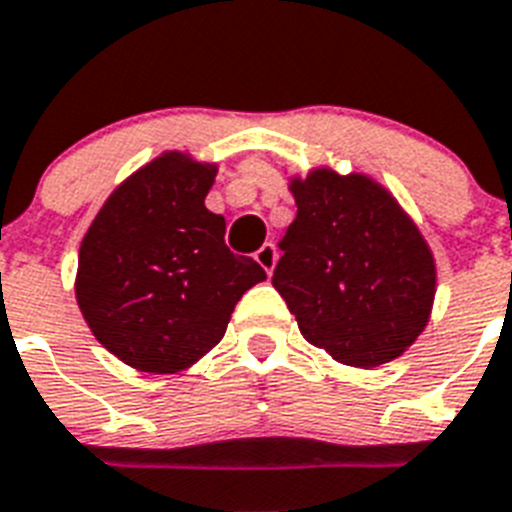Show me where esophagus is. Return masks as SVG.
Segmentation results:
<instances>
[{"instance_id":"34e87169","label":"esophagus","mask_w":512,"mask_h":512,"mask_svg":"<svg viewBox=\"0 0 512 512\" xmlns=\"http://www.w3.org/2000/svg\"><path fill=\"white\" fill-rule=\"evenodd\" d=\"M255 260H257V265H260V268H263L265 273L270 276V273H273V268H276V263H278L276 244H263V247L255 252Z\"/></svg>"}]
</instances>
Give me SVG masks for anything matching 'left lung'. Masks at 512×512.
Segmentation results:
<instances>
[{
	"instance_id": "1",
	"label": "left lung",
	"mask_w": 512,
	"mask_h": 512,
	"mask_svg": "<svg viewBox=\"0 0 512 512\" xmlns=\"http://www.w3.org/2000/svg\"><path fill=\"white\" fill-rule=\"evenodd\" d=\"M296 218L273 286L312 346L349 367L393 362L427 328L437 291L432 247L388 187L315 166L291 174Z\"/></svg>"
}]
</instances>
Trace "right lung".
<instances>
[{"label": "right lung", "mask_w": 512, "mask_h": 512, "mask_svg": "<svg viewBox=\"0 0 512 512\" xmlns=\"http://www.w3.org/2000/svg\"><path fill=\"white\" fill-rule=\"evenodd\" d=\"M218 163L163 150L106 197L77 255L75 299L103 349L137 372L200 362L265 270L234 255L205 208Z\"/></svg>", "instance_id": "1"}]
</instances>
